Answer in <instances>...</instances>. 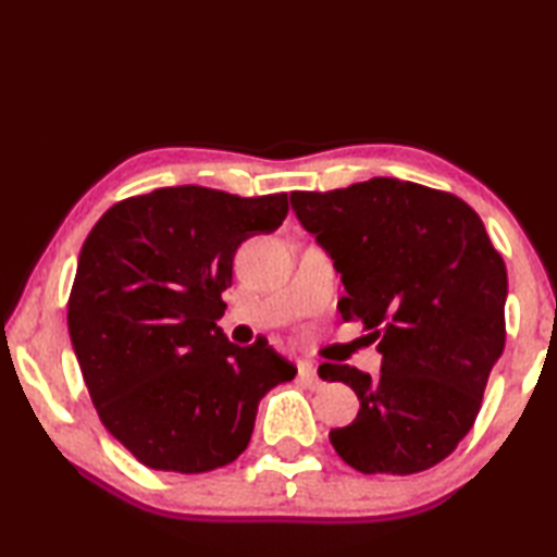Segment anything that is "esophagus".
<instances>
[{"label": "esophagus", "mask_w": 557, "mask_h": 557, "mask_svg": "<svg viewBox=\"0 0 557 557\" xmlns=\"http://www.w3.org/2000/svg\"><path fill=\"white\" fill-rule=\"evenodd\" d=\"M297 373H299V381H305L309 388H319V373H317V369L309 361H299L297 363Z\"/></svg>", "instance_id": "34e87169"}]
</instances>
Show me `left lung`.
<instances>
[{
  "mask_svg": "<svg viewBox=\"0 0 557 557\" xmlns=\"http://www.w3.org/2000/svg\"><path fill=\"white\" fill-rule=\"evenodd\" d=\"M299 223L332 256L344 322H361L381 375L322 363L351 385L356 420L329 432L363 474H418L465 440L506 342V265L476 211L455 194L375 176L289 196Z\"/></svg>",
  "mask_w": 557,
  "mask_h": 557,
  "instance_id": "1",
  "label": "left lung"
}]
</instances>
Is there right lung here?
Listing matches in <instances>:
<instances>
[{
	"label": "right lung",
	"instance_id": "1",
	"mask_svg": "<svg viewBox=\"0 0 557 557\" xmlns=\"http://www.w3.org/2000/svg\"><path fill=\"white\" fill-rule=\"evenodd\" d=\"M287 194L166 186L102 213L83 243L69 332L106 430L145 467L201 474L248 447L258 403L297 369L215 319L238 245L280 228Z\"/></svg>",
	"mask_w": 557,
	"mask_h": 557
}]
</instances>
